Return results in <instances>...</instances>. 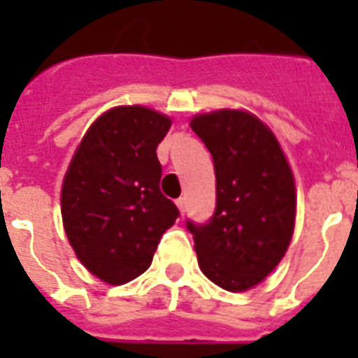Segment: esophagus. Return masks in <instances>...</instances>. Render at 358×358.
I'll list each match as a JSON object with an SVG mask.
<instances>
[{
	"label": "esophagus",
	"mask_w": 358,
	"mask_h": 358,
	"mask_svg": "<svg viewBox=\"0 0 358 358\" xmlns=\"http://www.w3.org/2000/svg\"><path fill=\"white\" fill-rule=\"evenodd\" d=\"M176 206H178L180 213H185V210H187V201H185L184 196H180L178 201H176Z\"/></svg>",
	"instance_id": "1"
}]
</instances>
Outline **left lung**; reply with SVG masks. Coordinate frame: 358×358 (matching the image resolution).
Listing matches in <instances>:
<instances>
[{
    "label": "left lung",
    "instance_id": "1",
    "mask_svg": "<svg viewBox=\"0 0 358 358\" xmlns=\"http://www.w3.org/2000/svg\"><path fill=\"white\" fill-rule=\"evenodd\" d=\"M191 128L215 169V212L187 219L202 273L229 292L264 280L294 234L295 184L275 135L245 111L199 115Z\"/></svg>",
    "mask_w": 358,
    "mask_h": 358
}]
</instances>
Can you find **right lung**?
Here are the masks:
<instances>
[{
  "label": "right lung",
  "instance_id": "obj_1",
  "mask_svg": "<svg viewBox=\"0 0 358 358\" xmlns=\"http://www.w3.org/2000/svg\"><path fill=\"white\" fill-rule=\"evenodd\" d=\"M171 119L141 106L103 113L81 141L61 193L64 232L83 266L108 284L139 277L180 217L159 189L157 145Z\"/></svg>",
  "mask_w": 358,
  "mask_h": 358
}]
</instances>
